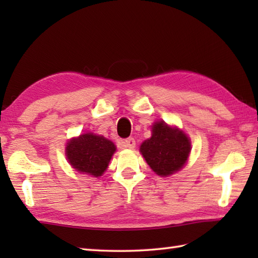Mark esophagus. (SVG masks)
<instances>
[{"label":"esophagus","instance_id":"obj_1","mask_svg":"<svg viewBox=\"0 0 258 258\" xmlns=\"http://www.w3.org/2000/svg\"><path fill=\"white\" fill-rule=\"evenodd\" d=\"M119 144L124 146L125 149H134V147H135V140L133 138H128L126 140L120 141Z\"/></svg>","mask_w":258,"mask_h":258}]
</instances>
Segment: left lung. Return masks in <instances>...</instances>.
<instances>
[{"label": "left lung", "mask_w": 258, "mask_h": 258, "mask_svg": "<svg viewBox=\"0 0 258 258\" xmlns=\"http://www.w3.org/2000/svg\"><path fill=\"white\" fill-rule=\"evenodd\" d=\"M190 151L187 136L163 120L153 125L152 138L143 142L141 153L157 175L167 176L184 166Z\"/></svg>", "instance_id": "left-lung-1"}]
</instances>
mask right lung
I'll list each match as a JSON object with an SVG mask.
<instances>
[{
	"label": "right lung",
	"mask_w": 258,
	"mask_h": 258,
	"mask_svg": "<svg viewBox=\"0 0 258 258\" xmlns=\"http://www.w3.org/2000/svg\"><path fill=\"white\" fill-rule=\"evenodd\" d=\"M113 142L91 133L71 140L67 146L68 160L75 169L93 176H101L115 152Z\"/></svg>",
	"instance_id": "right-lung-1"
}]
</instances>
